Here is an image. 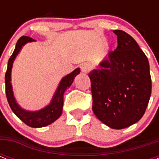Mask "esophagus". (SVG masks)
I'll list each match as a JSON object with an SVG mask.
<instances>
[{"mask_svg": "<svg viewBox=\"0 0 159 159\" xmlns=\"http://www.w3.org/2000/svg\"><path fill=\"white\" fill-rule=\"evenodd\" d=\"M80 67H81V71L82 72H85V73H87L91 70V66L89 64H87V63H82L80 66Z\"/></svg>", "mask_w": 159, "mask_h": 159, "instance_id": "esophagus-1", "label": "esophagus"}]
</instances>
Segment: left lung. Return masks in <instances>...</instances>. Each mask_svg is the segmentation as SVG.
I'll return each instance as SVG.
<instances>
[{"mask_svg":"<svg viewBox=\"0 0 159 159\" xmlns=\"http://www.w3.org/2000/svg\"><path fill=\"white\" fill-rule=\"evenodd\" d=\"M118 46L90 72L92 111L110 128L121 129L138 122L145 112L152 91L148 60L125 31H113Z\"/></svg>","mask_w":159,"mask_h":159,"instance_id":"left-lung-1","label":"left lung"}]
</instances>
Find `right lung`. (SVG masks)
<instances>
[{
  "label": "right lung",
  "instance_id": "1",
  "mask_svg": "<svg viewBox=\"0 0 159 159\" xmlns=\"http://www.w3.org/2000/svg\"><path fill=\"white\" fill-rule=\"evenodd\" d=\"M33 41H34V39L30 38L28 36H22L21 38L19 39V40L16 43V48H15L11 57L9 58L7 70H6V76H5V82H6V98H7L8 103L11 106L12 111L16 114V116L18 118L20 119L21 120L28 126H30L33 128H40V127H44V126L52 124L59 118L60 116L62 115V106H63V94H64L65 91L72 85L75 77L79 74L80 68H76L73 72L65 76L61 80V82L53 95V99L48 106L37 111H28L24 110L17 104L15 97H14L11 82V69H12V66H13L14 60L21 48L25 43H29V42H33Z\"/></svg>",
  "mask_w": 159,
  "mask_h": 159
}]
</instances>
